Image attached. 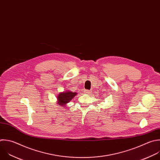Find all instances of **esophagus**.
Instances as JSON below:
<instances>
[{"mask_svg":"<svg viewBox=\"0 0 160 160\" xmlns=\"http://www.w3.org/2000/svg\"><path fill=\"white\" fill-rule=\"evenodd\" d=\"M91 92H92V91L91 90H85L84 91V93H87V94H90Z\"/></svg>","mask_w":160,"mask_h":160,"instance_id":"esophagus-1","label":"esophagus"}]
</instances>
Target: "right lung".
<instances>
[{
  "instance_id": "obj_1",
  "label": "right lung",
  "mask_w": 160,
  "mask_h": 160,
  "mask_svg": "<svg viewBox=\"0 0 160 160\" xmlns=\"http://www.w3.org/2000/svg\"><path fill=\"white\" fill-rule=\"evenodd\" d=\"M77 94V92H73L70 90H66L60 92L57 96V103L63 107H65L66 105L72 100Z\"/></svg>"
}]
</instances>
